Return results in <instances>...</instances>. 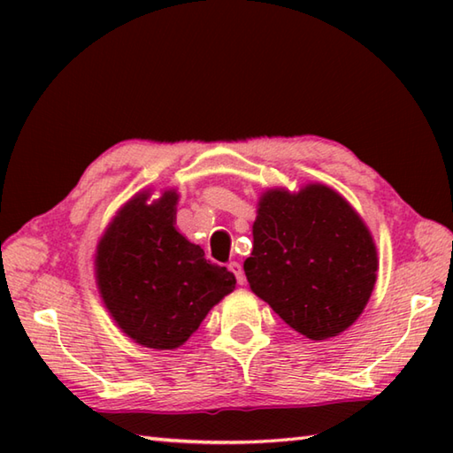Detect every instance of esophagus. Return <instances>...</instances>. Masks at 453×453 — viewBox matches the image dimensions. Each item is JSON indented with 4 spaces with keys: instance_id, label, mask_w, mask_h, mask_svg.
Returning a JSON list of instances; mask_svg holds the SVG:
<instances>
[{
    "instance_id": "1",
    "label": "esophagus",
    "mask_w": 453,
    "mask_h": 453,
    "mask_svg": "<svg viewBox=\"0 0 453 453\" xmlns=\"http://www.w3.org/2000/svg\"><path fill=\"white\" fill-rule=\"evenodd\" d=\"M227 268L235 274V278H237V284H242V286H243V284H245V273H243L242 265H239V263H229V265H227Z\"/></svg>"
}]
</instances>
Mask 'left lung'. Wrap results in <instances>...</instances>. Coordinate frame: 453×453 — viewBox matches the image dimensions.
Masks as SVG:
<instances>
[{"label": "left lung", "instance_id": "left-lung-1", "mask_svg": "<svg viewBox=\"0 0 453 453\" xmlns=\"http://www.w3.org/2000/svg\"><path fill=\"white\" fill-rule=\"evenodd\" d=\"M378 265L368 226L331 187L268 188L258 198L245 276L251 290L305 339L326 341L358 319L378 280Z\"/></svg>", "mask_w": 453, "mask_h": 453}]
</instances>
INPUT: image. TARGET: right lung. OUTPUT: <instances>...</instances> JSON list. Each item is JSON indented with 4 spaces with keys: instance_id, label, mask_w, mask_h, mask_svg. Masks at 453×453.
<instances>
[{
    "instance_id": "1",
    "label": "right lung",
    "mask_w": 453,
    "mask_h": 453,
    "mask_svg": "<svg viewBox=\"0 0 453 453\" xmlns=\"http://www.w3.org/2000/svg\"><path fill=\"white\" fill-rule=\"evenodd\" d=\"M179 192L140 190L104 229L95 280L119 329L146 349L173 350L235 290V276L211 265L175 227Z\"/></svg>"
}]
</instances>
